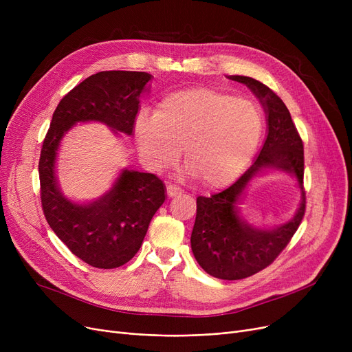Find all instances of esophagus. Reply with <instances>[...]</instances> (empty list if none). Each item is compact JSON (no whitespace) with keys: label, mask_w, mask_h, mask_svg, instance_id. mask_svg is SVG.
Returning <instances> with one entry per match:
<instances>
[{"label":"esophagus","mask_w":352,"mask_h":352,"mask_svg":"<svg viewBox=\"0 0 352 352\" xmlns=\"http://www.w3.org/2000/svg\"><path fill=\"white\" fill-rule=\"evenodd\" d=\"M182 192H184V190L179 188V187H175V186H168V187H166V194H168L170 198L181 195Z\"/></svg>","instance_id":"obj_1"}]
</instances>
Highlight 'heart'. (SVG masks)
<instances>
[{"mask_svg":"<svg viewBox=\"0 0 352 352\" xmlns=\"http://www.w3.org/2000/svg\"><path fill=\"white\" fill-rule=\"evenodd\" d=\"M263 131V114L252 101L211 88L173 92L154 116L140 114L134 122L140 154L150 168H171L182 148L190 174L212 190L244 173Z\"/></svg>","mask_w":352,"mask_h":352,"instance_id":"obj_1","label":"heart"}]
</instances>
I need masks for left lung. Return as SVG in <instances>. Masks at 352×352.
<instances>
[{"label":"left lung","mask_w":352,"mask_h":352,"mask_svg":"<svg viewBox=\"0 0 352 352\" xmlns=\"http://www.w3.org/2000/svg\"><path fill=\"white\" fill-rule=\"evenodd\" d=\"M260 100L267 117V137L260 154L231 187L197 198L191 250L197 263L219 280H243L268 267L287 247L305 212L304 145L283 100L251 77L230 76ZM264 170L292 175L302 192L300 207L288 223L276 228L251 225L237 207L248 182Z\"/></svg>","instance_id":"1"}]
</instances>
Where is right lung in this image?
Here are the masks:
<instances>
[{
	"instance_id": "right-lung-1",
	"label": "right lung",
	"mask_w": 352,
	"mask_h": 352,
	"mask_svg": "<svg viewBox=\"0 0 352 352\" xmlns=\"http://www.w3.org/2000/svg\"><path fill=\"white\" fill-rule=\"evenodd\" d=\"M151 74L101 71L85 78L60 101L38 164L41 204L52 231L80 260L111 270L138 252L148 226L165 201L162 181L148 173L122 168L101 197L80 202L64 195L57 179V155L63 138L78 122H101L120 137H131L142 92Z\"/></svg>"
}]
</instances>
